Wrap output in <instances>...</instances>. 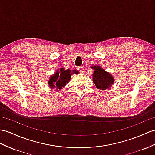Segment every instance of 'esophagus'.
I'll return each instance as SVG.
<instances>
[{"label":"esophagus","instance_id":"1","mask_svg":"<svg viewBox=\"0 0 155 155\" xmlns=\"http://www.w3.org/2000/svg\"><path fill=\"white\" fill-rule=\"evenodd\" d=\"M78 70H79V71H80L81 73H84V67H79L78 68Z\"/></svg>","mask_w":155,"mask_h":155}]
</instances>
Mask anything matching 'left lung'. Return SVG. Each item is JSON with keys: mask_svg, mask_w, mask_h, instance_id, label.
I'll list each match as a JSON object with an SVG mask.
<instances>
[{"mask_svg": "<svg viewBox=\"0 0 155 155\" xmlns=\"http://www.w3.org/2000/svg\"><path fill=\"white\" fill-rule=\"evenodd\" d=\"M91 68L95 70L93 74V81L97 89H106L114 84V78L111 74L106 72L100 66H94Z\"/></svg>", "mask_w": 155, "mask_h": 155, "instance_id": "8db88e82", "label": "left lung"}]
</instances>
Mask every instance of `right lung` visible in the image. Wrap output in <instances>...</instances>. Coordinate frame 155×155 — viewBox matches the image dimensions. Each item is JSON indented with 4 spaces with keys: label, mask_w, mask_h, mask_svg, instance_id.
<instances>
[{
    "label": "right lung",
    "mask_w": 155,
    "mask_h": 155,
    "mask_svg": "<svg viewBox=\"0 0 155 155\" xmlns=\"http://www.w3.org/2000/svg\"><path fill=\"white\" fill-rule=\"evenodd\" d=\"M70 70H64L63 68L60 69V71H56L54 75L51 76L49 79L48 85L51 88H58L62 89L64 87L68 82L71 78V74H78V71L74 70L73 73H70Z\"/></svg>",
    "instance_id": "obj_1"
}]
</instances>
